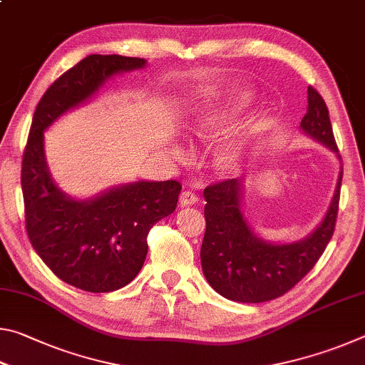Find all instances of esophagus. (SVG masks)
<instances>
[{
  "mask_svg": "<svg viewBox=\"0 0 365 365\" xmlns=\"http://www.w3.org/2000/svg\"><path fill=\"white\" fill-rule=\"evenodd\" d=\"M197 202V196L193 193V191L185 190L180 195V206H193Z\"/></svg>",
  "mask_w": 365,
  "mask_h": 365,
  "instance_id": "34e87169",
  "label": "esophagus"
}]
</instances>
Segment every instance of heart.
<instances>
[{
  "label": "heart",
  "instance_id": "1",
  "mask_svg": "<svg viewBox=\"0 0 365 365\" xmlns=\"http://www.w3.org/2000/svg\"><path fill=\"white\" fill-rule=\"evenodd\" d=\"M251 101L252 93L250 90L232 88L224 91V93H219L215 100L191 119L188 125L190 135L202 143L215 140L245 113ZM245 140H233L219 146L212 156V168L215 174L222 177H232L237 174L245 158ZM174 154L178 159L183 158L182 150H175Z\"/></svg>",
  "mask_w": 365,
  "mask_h": 365
}]
</instances>
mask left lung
Segmentation results:
<instances>
[{
  "label": "left lung",
  "instance_id": "left-lung-1",
  "mask_svg": "<svg viewBox=\"0 0 365 365\" xmlns=\"http://www.w3.org/2000/svg\"><path fill=\"white\" fill-rule=\"evenodd\" d=\"M301 132L336 154L327 104L312 86L307 88V113ZM341 163V160H339ZM339 168L335 193L324 219L307 237L292 243H274L255 232L245 215V178H232L205 190L206 232L201 267L215 292L237 302H264L289 292L322 256L338 214Z\"/></svg>",
  "mask_w": 365,
  "mask_h": 365
}]
</instances>
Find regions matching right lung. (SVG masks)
<instances>
[{
  "mask_svg": "<svg viewBox=\"0 0 365 365\" xmlns=\"http://www.w3.org/2000/svg\"><path fill=\"white\" fill-rule=\"evenodd\" d=\"M146 59L90 54L63 73L41 96L22 159V195L30 243L54 275L90 293L130 283L143 267L148 233L175 211L177 180L114 185L78 200L54 183L45 132L66 113L91 101L108 80L143 69Z\"/></svg>",
  "mask_w": 365,
  "mask_h": 365,
  "instance_id": "1",
  "label": "right lung"
}]
</instances>
